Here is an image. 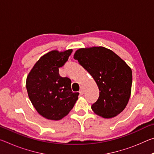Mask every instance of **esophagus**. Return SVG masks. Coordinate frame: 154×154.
<instances>
[{
	"mask_svg": "<svg viewBox=\"0 0 154 154\" xmlns=\"http://www.w3.org/2000/svg\"><path fill=\"white\" fill-rule=\"evenodd\" d=\"M79 94L81 95H83V94H84V90H83V88H81V90H79Z\"/></svg>",
	"mask_w": 154,
	"mask_h": 154,
	"instance_id": "1",
	"label": "esophagus"
}]
</instances>
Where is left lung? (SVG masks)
Instances as JSON below:
<instances>
[{
	"instance_id": "1",
	"label": "left lung",
	"mask_w": 154,
	"mask_h": 154,
	"mask_svg": "<svg viewBox=\"0 0 154 154\" xmlns=\"http://www.w3.org/2000/svg\"><path fill=\"white\" fill-rule=\"evenodd\" d=\"M74 59L92 75L100 91L97 101L92 105L93 111L104 118L120 113L131 94L132 74L128 65L104 47L79 49Z\"/></svg>"
}]
</instances>
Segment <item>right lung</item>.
Listing matches in <instances>:
<instances>
[{
  "label": "right lung",
  "instance_id": "obj_1",
  "mask_svg": "<svg viewBox=\"0 0 154 154\" xmlns=\"http://www.w3.org/2000/svg\"><path fill=\"white\" fill-rule=\"evenodd\" d=\"M72 49L48 52L36 62L26 78V89L36 111L51 120H60L67 116L78 99L72 92L71 80L59 74Z\"/></svg>",
  "mask_w": 154,
  "mask_h": 154
}]
</instances>
